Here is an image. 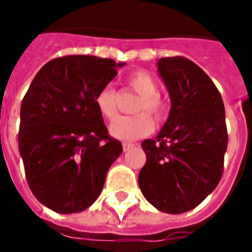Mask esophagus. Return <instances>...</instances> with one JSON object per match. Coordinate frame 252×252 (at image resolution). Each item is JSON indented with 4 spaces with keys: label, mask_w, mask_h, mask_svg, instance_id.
Instances as JSON below:
<instances>
[{
    "label": "esophagus",
    "mask_w": 252,
    "mask_h": 252,
    "mask_svg": "<svg viewBox=\"0 0 252 252\" xmlns=\"http://www.w3.org/2000/svg\"><path fill=\"white\" fill-rule=\"evenodd\" d=\"M130 148H133V144H130V142H123V150L124 152L129 150Z\"/></svg>",
    "instance_id": "esophagus-1"
}]
</instances>
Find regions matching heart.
Listing matches in <instances>:
<instances>
[{"label": "heart", "mask_w": 252, "mask_h": 252, "mask_svg": "<svg viewBox=\"0 0 252 252\" xmlns=\"http://www.w3.org/2000/svg\"><path fill=\"white\" fill-rule=\"evenodd\" d=\"M126 84L140 94L134 111L140 112L133 116H119L111 123L110 133L122 141H134L145 137L154 128V123L149 113L156 120H162L167 112V102L158 93V82L152 73L145 69H136L126 77ZM95 106L104 119L116 116L118 93L114 87L104 86L95 95Z\"/></svg>", "instance_id": "obj_1"}]
</instances>
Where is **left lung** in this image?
Here are the masks:
<instances>
[{
	"label": "left lung",
	"mask_w": 252,
	"mask_h": 252,
	"mask_svg": "<svg viewBox=\"0 0 252 252\" xmlns=\"http://www.w3.org/2000/svg\"><path fill=\"white\" fill-rule=\"evenodd\" d=\"M158 72L171 110L157 138L142 141L146 162L138 186L152 205L178 215L197 207L221 180L227 148L225 107L213 81L193 61L163 57Z\"/></svg>",
	"instance_id": "8db88e82"
}]
</instances>
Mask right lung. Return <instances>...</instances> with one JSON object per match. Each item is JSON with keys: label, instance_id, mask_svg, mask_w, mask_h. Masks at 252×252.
I'll return each mask as SVG.
<instances>
[{"label": "right lung", "instance_id": "right-lung-1", "mask_svg": "<svg viewBox=\"0 0 252 252\" xmlns=\"http://www.w3.org/2000/svg\"><path fill=\"white\" fill-rule=\"evenodd\" d=\"M122 65L86 55L57 57L37 72L22 100L18 146L26 179L57 213L90 207L122 154L94 100Z\"/></svg>", "mask_w": 252, "mask_h": 252}]
</instances>
